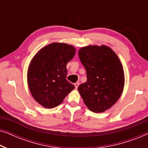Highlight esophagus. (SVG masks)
I'll return each instance as SVG.
<instances>
[{
  "label": "esophagus",
  "mask_w": 148,
  "mask_h": 148,
  "mask_svg": "<svg viewBox=\"0 0 148 148\" xmlns=\"http://www.w3.org/2000/svg\"><path fill=\"white\" fill-rule=\"evenodd\" d=\"M79 86V82H77V83H75V89H77Z\"/></svg>",
  "instance_id": "34e87169"
}]
</instances>
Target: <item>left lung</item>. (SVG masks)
Returning <instances> with one entry per match:
<instances>
[{"mask_svg": "<svg viewBox=\"0 0 148 148\" xmlns=\"http://www.w3.org/2000/svg\"><path fill=\"white\" fill-rule=\"evenodd\" d=\"M86 70L87 81L78 91L85 104L94 112H102L119 100L123 92L125 75L115 52L105 46H88L79 50Z\"/></svg>", "mask_w": 148, "mask_h": 148, "instance_id": "obj_1", "label": "left lung"}]
</instances>
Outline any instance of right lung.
Masks as SVG:
<instances>
[{"mask_svg": "<svg viewBox=\"0 0 148 148\" xmlns=\"http://www.w3.org/2000/svg\"><path fill=\"white\" fill-rule=\"evenodd\" d=\"M75 49L63 43H52L42 48L31 61L27 83L34 99L46 108L61 104L74 90L66 80V64L73 58Z\"/></svg>", "mask_w": 148, "mask_h": 148, "instance_id": "1", "label": "right lung"}]
</instances>
